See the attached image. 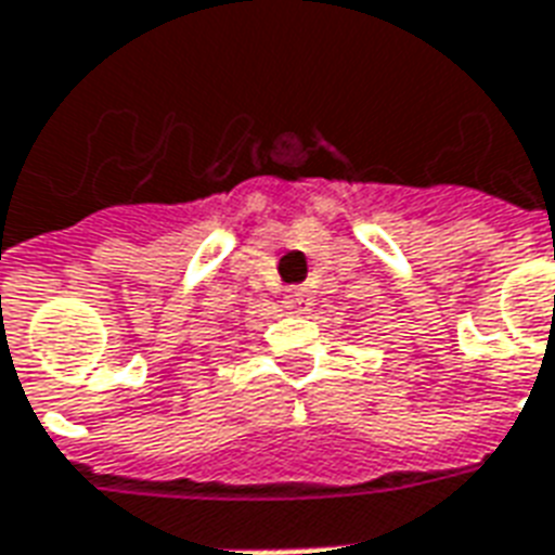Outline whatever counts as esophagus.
Returning a JSON list of instances; mask_svg holds the SVG:
<instances>
[{
	"instance_id": "obj_1",
	"label": "esophagus",
	"mask_w": 555,
	"mask_h": 555,
	"mask_svg": "<svg viewBox=\"0 0 555 555\" xmlns=\"http://www.w3.org/2000/svg\"><path fill=\"white\" fill-rule=\"evenodd\" d=\"M311 306H314V299H311L309 288H291L288 294H285V309H288L291 314H309Z\"/></svg>"
}]
</instances>
